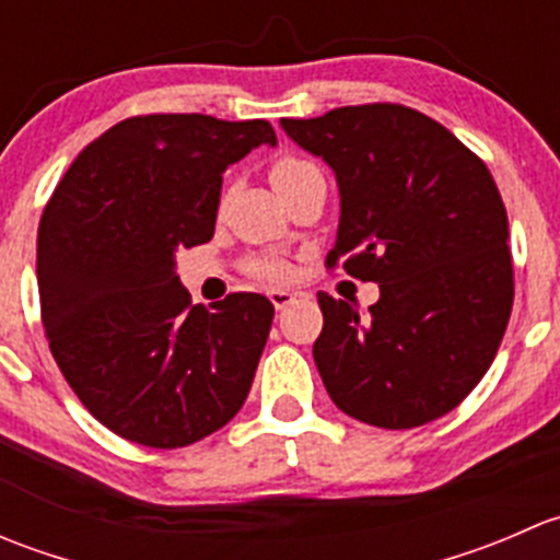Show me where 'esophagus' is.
<instances>
[{
    "label": "esophagus",
    "instance_id": "esophagus-1",
    "mask_svg": "<svg viewBox=\"0 0 560 560\" xmlns=\"http://www.w3.org/2000/svg\"><path fill=\"white\" fill-rule=\"evenodd\" d=\"M268 298H270V303L276 306V312H281V308H287L292 301H295V295H292V292H287V290H270Z\"/></svg>",
    "mask_w": 560,
    "mask_h": 560
}]
</instances>
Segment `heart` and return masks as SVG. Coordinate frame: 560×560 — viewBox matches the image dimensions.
Returning a JSON list of instances; mask_svg holds the SVG:
<instances>
[{
    "label": "heart",
    "instance_id": "heart-1",
    "mask_svg": "<svg viewBox=\"0 0 560 560\" xmlns=\"http://www.w3.org/2000/svg\"><path fill=\"white\" fill-rule=\"evenodd\" d=\"M312 162L306 160H298V156H281V160L273 162V167H270V180H273L276 189H281V186L287 184V180H292L295 175L312 171ZM248 270H252L257 279H265V281H284L290 279V265L284 262V259H257V262L248 265Z\"/></svg>",
    "mask_w": 560,
    "mask_h": 560
}]
</instances>
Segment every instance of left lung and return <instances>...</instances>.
Masks as SVG:
<instances>
[{
    "label": "left lung",
    "instance_id": "8db88e82",
    "mask_svg": "<svg viewBox=\"0 0 560 560\" xmlns=\"http://www.w3.org/2000/svg\"><path fill=\"white\" fill-rule=\"evenodd\" d=\"M336 171L327 268L380 284L360 316L319 292L314 360L343 415L389 431L453 411L485 376L515 301L510 222L488 165L447 127L395 103L281 118Z\"/></svg>",
    "mask_w": 560,
    "mask_h": 560
}]
</instances>
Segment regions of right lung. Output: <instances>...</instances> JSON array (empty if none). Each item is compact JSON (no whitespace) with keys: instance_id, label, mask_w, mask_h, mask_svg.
<instances>
[{"instance_id":"right-lung-1","label":"right lung","mask_w":560,"mask_h":560,"mask_svg":"<svg viewBox=\"0 0 560 560\" xmlns=\"http://www.w3.org/2000/svg\"><path fill=\"white\" fill-rule=\"evenodd\" d=\"M259 143H276L262 118H124L75 156L45 206L37 287L50 354L127 442L186 447L244 406L273 303L233 292L195 306L175 252L213 238L222 173Z\"/></svg>"}]
</instances>
